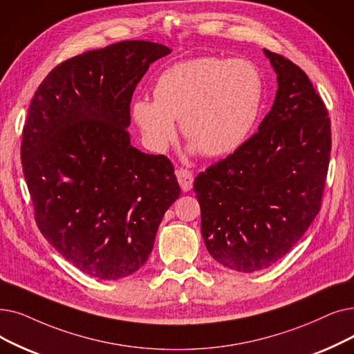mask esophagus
Returning a JSON list of instances; mask_svg holds the SVG:
<instances>
[{
  "mask_svg": "<svg viewBox=\"0 0 354 354\" xmlns=\"http://www.w3.org/2000/svg\"><path fill=\"white\" fill-rule=\"evenodd\" d=\"M176 178L183 192L191 191L194 183V175L191 171H188V169H179V171H176Z\"/></svg>",
  "mask_w": 354,
  "mask_h": 354,
  "instance_id": "obj_1",
  "label": "esophagus"
}]
</instances>
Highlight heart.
<instances>
[{
    "mask_svg": "<svg viewBox=\"0 0 354 354\" xmlns=\"http://www.w3.org/2000/svg\"><path fill=\"white\" fill-rule=\"evenodd\" d=\"M153 97L131 102V118L150 150L165 151L180 121L191 150L221 156L249 139L262 106L263 78L248 59L205 56L163 71Z\"/></svg>",
    "mask_w": 354,
    "mask_h": 354,
    "instance_id": "obj_1",
    "label": "heart"
}]
</instances>
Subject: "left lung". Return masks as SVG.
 <instances>
[{"label": "left lung", "mask_w": 354, "mask_h": 354, "mask_svg": "<svg viewBox=\"0 0 354 354\" xmlns=\"http://www.w3.org/2000/svg\"><path fill=\"white\" fill-rule=\"evenodd\" d=\"M278 91L257 133L194 182L208 253L237 272L282 259L321 208L331 151L328 111L306 73L263 49Z\"/></svg>", "instance_id": "left-lung-1"}]
</instances>
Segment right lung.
Here are the masks:
<instances>
[{
    "instance_id": "add662e5",
    "label": "right lung",
    "mask_w": 354,
    "mask_h": 354,
    "mask_svg": "<svg viewBox=\"0 0 354 354\" xmlns=\"http://www.w3.org/2000/svg\"><path fill=\"white\" fill-rule=\"evenodd\" d=\"M163 44L126 40L57 65L30 102L21 163L40 233L102 281L139 270L180 195L174 165L131 146L133 92Z\"/></svg>"
}]
</instances>
